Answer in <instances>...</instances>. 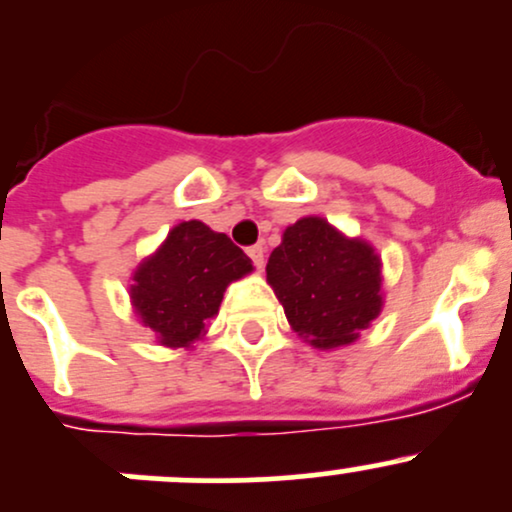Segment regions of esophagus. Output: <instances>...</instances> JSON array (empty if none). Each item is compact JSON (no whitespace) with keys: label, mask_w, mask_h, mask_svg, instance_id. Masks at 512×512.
I'll return each mask as SVG.
<instances>
[{"label":"esophagus","mask_w":512,"mask_h":512,"mask_svg":"<svg viewBox=\"0 0 512 512\" xmlns=\"http://www.w3.org/2000/svg\"><path fill=\"white\" fill-rule=\"evenodd\" d=\"M247 257H250V260L255 262L257 270H262V267H265V247H262V245L247 247Z\"/></svg>","instance_id":"1"}]
</instances>
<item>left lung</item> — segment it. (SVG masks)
<instances>
[{
    "mask_svg": "<svg viewBox=\"0 0 512 512\" xmlns=\"http://www.w3.org/2000/svg\"><path fill=\"white\" fill-rule=\"evenodd\" d=\"M267 282L289 327L314 349L347 347L384 307L381 257L364 237H349L319 215L282 232L267 260Z\"/></svg>",
    "mask_w": 512,
    "mask_h": 512,
    "instance_id": "obj_1",
    "label": "left lung"
}]
</instances>
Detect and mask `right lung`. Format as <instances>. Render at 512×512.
<instances>
[{
    "mask_svg": "<svg viewBox=\"0 0 512 512\" xmlns=\"http://www.w3.org/2000/svg\"><path fill=\"white\" fill-rule=\"evenodd\" d=\"M255 270L225 232L185 220L168 232L131 275L133 314L160 347L193 349L208 334L225 289Z\"/></svg>",
    "mask_w": 512,
    "mask_h": 512,
    "instance_id": "right-lung-1",
    "label": "right lung"
}]
</instances>
